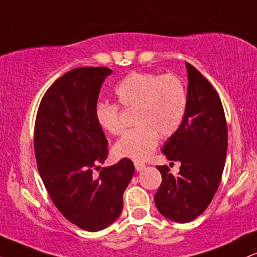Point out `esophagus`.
<instances>
[{
	"label": "esophagus",
	"instance_id": "esophagus-1",
	"mask_svg": "<svg viewBox=\"0 0 257 257\" xmlns=\"http://www.w3.org/2000/svg\"><path fill=\"white\" fill-rule=\"evenodd\" d=\"M134 166H135V169H137V172H141V170L145 169V167H146L145 164H144V163H139V162H137V163H135Z\"/></svg>",
	"mask_w": 257,
	"mask_h": 257
}]
</instances>
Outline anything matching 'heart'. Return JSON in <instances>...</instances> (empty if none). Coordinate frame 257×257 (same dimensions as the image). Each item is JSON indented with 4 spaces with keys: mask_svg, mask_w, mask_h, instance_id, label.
I'll use <instances>...</instances> for the list:
<instances>
[{
    "mask_svg": "<svg viewBox=\"0 0 257 257\" xmlns=\"http://www.w3.org/2000/svg\"><path fill=\"white\" fill-rule=\"evenodd\" d=\"M114 96L123 110L134 111L133 124L137 126L114 144L113 153L119 158L145 161L155 151L159 137L169 138L179 131L187 112V89L175 75L132 72L116 85ZM94 118L108 134L123 131L116 104H96Z\"/></svg>",
    "mask_w": 257,
    "mask_h": 257,
    "instance_id": "heart-1",
    "label": "heart"
}]
</instances>
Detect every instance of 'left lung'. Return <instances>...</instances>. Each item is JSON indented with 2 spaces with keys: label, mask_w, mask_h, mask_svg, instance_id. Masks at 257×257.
Segmentation results:
<instances>
[{
  "label": "left lung",
  "mask_w": 257,
  "mask_h": 257,
  "mask_svg": "<svg viewBox=\"0 0 257 257\" xmlns=\"http://www.w3.org/2000/svg\"><path fill=\"white\" fill-rule=\"evenodd\" d=\"M188 106L184 122L162 152L181 163L178 175L158 166L162 184L155 204L167 219L186 223L198 217L216 193L225 168L227 125L216 90L196 67L186 63Z\"/></svg>",
  "instance_id": "1"
}]
</instances>
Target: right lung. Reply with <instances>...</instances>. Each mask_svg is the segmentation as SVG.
Here are the masks:
<instances>
[{"label": "right lung", "instance_id": "obj_1", "mask_svg": "<svg viewBox=\"0 0 257 257\" xmlns=\"http://www.w3.org/2000/svg\"><path fill=\"white\" fill-rule=\"evenodd\" d=\"M107 67H78L46 91L35 124V155L44 187L58 210L89 232L118 219L123 193L134 175L131 159L100 169L107 157V139L94 118Z\"/></svg>", "mask_w": 257, "mask_h": 257}]
</instances>
